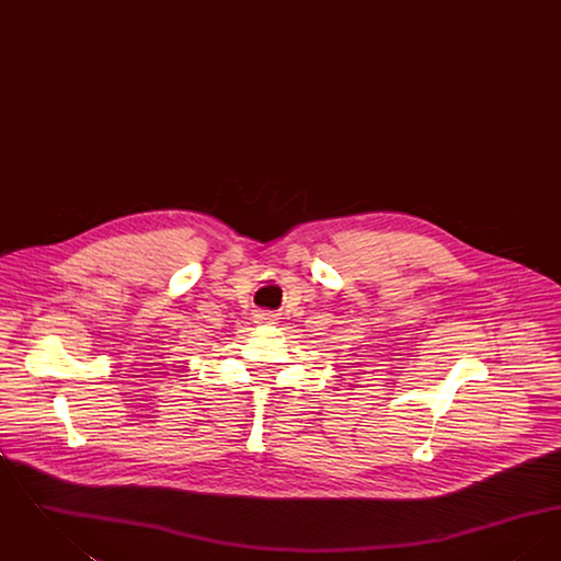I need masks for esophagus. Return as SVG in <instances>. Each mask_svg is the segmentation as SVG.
I'll list each match as a JSON object with an SVG mask.
<instances>
[{"label":"esophagus","mask_w":561,"mask_h":561,"mask_svg":"<svg viewBox=\"0 0 561 561\" xmlns=\"http://www.w3.org/2000/svg\"><path fill=\"white\" fill-rule=\"evenodd\" d=\"M254 318H256V323H275L277 316L271 311H259Z\"/></svg>","instance_id":"obj_1"}]
</instances>
